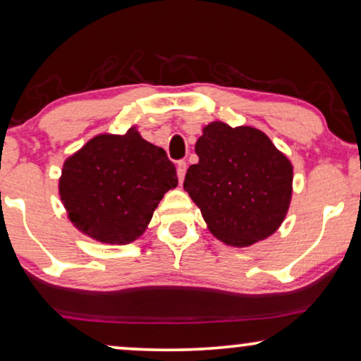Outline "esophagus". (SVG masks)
<instances>
[{
	"mask_svg": "<svg viewBox=\"0 0 361 361\" xmlns=\"http://www.w3.org/2000/svg\"><path fill=\"white\" fill-rule=\"evenodd\" d=\"M185 171H187V163L185 161H179V163H177V177H179V182L184 180Z\"/></svg>",
	"mask_w": 361,
	"mask_h": 361,
	"instance_id": "obj_1",
	"label": "esophagus"
}]
</instances>
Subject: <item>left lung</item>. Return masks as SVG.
I'll return each mask as SVG.
<instances>
[{
  "label": "left lung",
  "instance_id": "obj_1",
  "mask_svg": "<svg viewBox=\"0 0 361 361\" xmlns=\"http://www.w3.org/2000/svg\"><path fill=\"white\" fill-rule=\"evenodd\" d=\"M184 189L219 241L244 247L274 234L291 200L293 168L265 133L213 122L197 140Z\"/></svg>",
  "mask_w": 361,
  "mask_h": 361
}]
</instances>
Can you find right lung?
Masks as SVG:
<instances>
[{
    "instance_id": "obj_1",
    "label": "right lung",
    "mask_w": 361,
    "mask_h": 361,
    "mask_svg": "<svg viewBox=\"0 0 361 361\" xmlns=\"http://www.w3.org/2000/svg\"><path fill=\"white\" fill-rule=\"evenodd\" d=\"M177 185L176 166L135 128L99 135L68 158L60 197L71 223L101 243L128 244L148 226L166 192Z\"/></svg>"
}]
</instances>
